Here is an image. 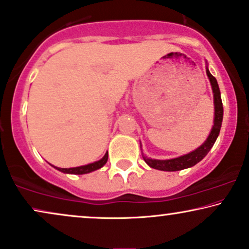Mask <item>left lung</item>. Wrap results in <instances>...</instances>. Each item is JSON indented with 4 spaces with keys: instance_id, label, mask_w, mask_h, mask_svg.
Instances as JSON below:
<instances>
[{
    "instance_id": "obj_1",
    "label": "left lung",
    "mask_w": 249,
    "mask_h": 249,
    "mask_svg": "<svg viewBox=\"0 0 249 249\" xmlns=\"http://www.w3.org/2000/svg\"><path fill=\"white\" fill-rule=\"evenodd\" d=\"M207 63V62H205ZM207 76L209 78L211 89H213V106H214V114H213V124L211 128L209 135H208L207 140L202 143V145H199L197 149L193 150L192 152L187 153V155L180 156V157L172 158V159H152L148 158L146 156L143 155L142 157L144 161L149 165L150 167L155 168V170L159 171H166V172H174V171H181L185 170V168L193 167L194 165L197 164L203 159L205 156L208 155V152L210 151L211 148L213 146L214 142H216L217 137H218L220 127H222V121H223V103L222 98H220V91L217 79L211 75L209 69H208V63H207ZM142 148V146H141Z\"/></svg>"
}]
</instances>
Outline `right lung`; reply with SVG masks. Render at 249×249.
<instances>
[{"label": "right lung", "mask_w": 249, "mask_h": 249, "mask_svg": "<svg viewBox=\"0 0 249 249\" xmlns=\"http://www.w3.org/2000/svg\"><path fill=\"white\" fill-rule=\"evenodd\" d=\"M107 159H108V152H106L105 156H104L100 160L90 162V164L83 165V166L70 167V168L55 167V166H53V165H52V166H53L54 168H56L57 171L63 172V173H66V174H87V173H91V172H93V171L99 170V168L103 167L104 165L107 162Z\"/></svg>", "instance_id": "add662e5"}]
</instances>
